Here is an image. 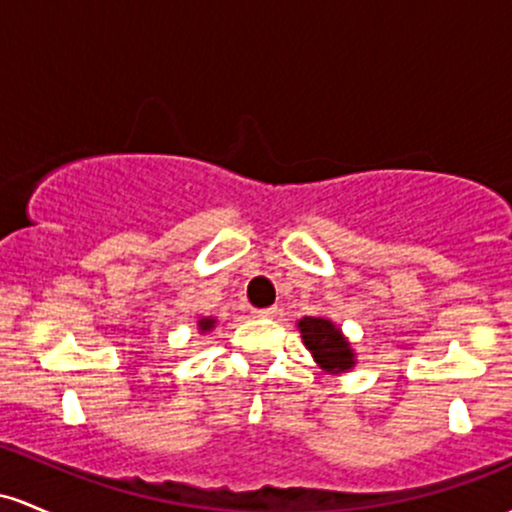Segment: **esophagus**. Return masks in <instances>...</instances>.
Returning a JSON list of instances; mask_svg holds the SVG:
<instances>
[{"instance_id":"1","label":"esophagus","mask_w":512,"mask_h":512,"mask_svg":"<svg viewBox=\"0 0 512 512\" xmlns=\"http://www.w3.org/2000/svg\"><path fill=\"white\" fill-rule=\"evenodd\" d=\"M254 314L256 317H261V319H273L275 314H278V307H266V309H254Z\"/></svg>"}]
</instances>
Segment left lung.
I'll return each instance as SVG.
<instances>
[{
  "instance_id": "obj_1",
  "label": "left lung",
  "mask_w": 512,
  "mask_h": 512,
  "mask_svg": "<svg viewBox=\"0 0 512 512\" xmlns=\"http://www.w3.org/2000/svg\"><path fill=\"white\" fill-rule=\"evenodd\" d=\"M304 348L312 353L314 363L329 375H341L355 367V350L348 336L329 317H302L297 321Z\"/></svg>"
}]
</instances>
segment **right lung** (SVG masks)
<instances>
[{"mask_svg": "<svg viewBox=\"0 0 512 512\" xmlns=\"http://www.w3.org/2000/svg\"><path fill=\"white\" fill-rule=\"evenodd\" d=\"M215 326H217V319L215 317H200L198 319V333H203V336H205V333H210L212 329H215Z\"/></svg>", "mask_w": 512, "mask_h": 512, "instance_id": "add662e5", "label": "right lung"}]
</instances>
